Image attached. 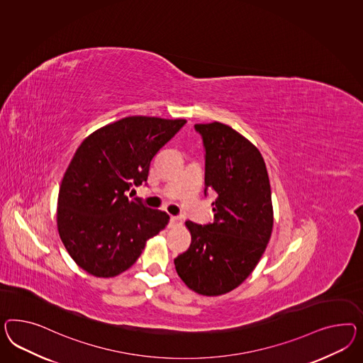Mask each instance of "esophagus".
<instances>
[{"instance_id":"34e87169","label":"esophagus","mask_w":363,"mask_h":363,"mask_svg":"<svg viewBox=\"0 0 363 363\" xmlns=\"http://www.w3.org/2000/svg\"><path fill=\"white\" fill-rule=\"evenodd\" d=\"M170 227H174V225H181V218L178 216H170Z\"/></svg>"}]
</instances>
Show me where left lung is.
Returning a JSON list of instances; mask_svg holds the SVG:
<instances>
[{"label":"left lung","mask_w":363,"mask_h":363,"mask_svg":"<svg viewBox=\"0 0 363 363\" xmlns=\"http://www.w3.org/2000/svg\"><path fill=\"white\" fill-rule=\"evenodd\" d=\"M205 147V194L216 191L214 222L187 220L191 243L177 256L182 281L203 296L225 294L255 269L272 234L269 178L259 149L222 123L196 124Z\"/></svg>","instance_id":"obj_1"}]
</instances>
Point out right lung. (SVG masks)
<instances>
[{"label":"right lung","instance_id":"obj_1","mask_svg":"<svg viewBox=\"0 0 363 363\" xmlns=\"http://www.w3.org/2000/svg\"><path fill=\"white\" fill-rule=\"evenodd\" d=\"M184 118L129 116L91 133L77 149L59 187V236L74 262L96 277H113L136 263L169 216L125 193L147 182L157 152Z\"/></svg>","mask_w":363,"mask_h":363}]
</instances>
